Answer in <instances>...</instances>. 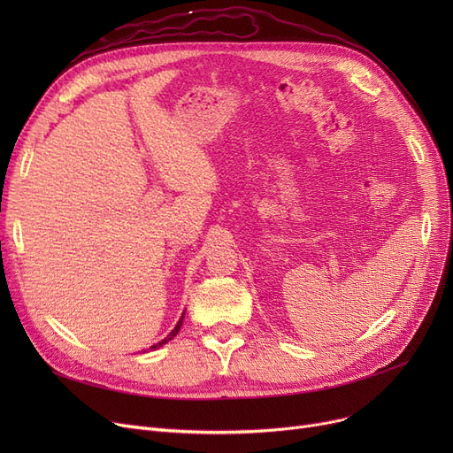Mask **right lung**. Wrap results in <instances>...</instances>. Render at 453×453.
Segmentation results:
<instances>
[{
	"label": "right lung",
	"mask_w": 453,
	"mask_h": 453,
	"mask_svg": "<svg viewBox=\"0 0 453 453\" xmlns=\"http://www.w3.org/2000/svg\"><path fill=\"white\" fill-rule=\"evenodd\" d=\"M183 318H185V312L181 314V318H180V321L176 323V326L171 330V334L169 336H166V338H163L161 342H157V343H154L152 347H150V350H156V349H159V347H163L165 343H169L176 334H178V332H180V328H181V323H183ZM145 352H149V350H145Z\"/></svg>",
	"instance_id": "right-lung-1"
}]
</instances>
